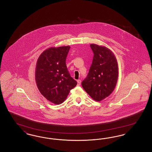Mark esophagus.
Masks as SVG:
<instances>
[{"mask_svg": "<svg viewBox=\"0 0 152 152\" xmlns=\"http://www.w3.org/2000/svg\"><path fill=\"white\" fill-rule=\"evenodd\" d=\"M77 81V86H80V84H81V80H78Z\"/></svg>", "mask_w": 152, "mask_h": 152, "instance_id": "obj_1", "label": "esophagus"}]
</instances>
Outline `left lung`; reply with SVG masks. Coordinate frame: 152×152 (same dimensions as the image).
Segmentation results:
<instances>
[{"instance_id": "obj_1", "label": "left lung", "mask_w": 152, "mask_h": 152, "mask_svg": "<svg viewBox=\"0 0 152 152\" xmlns=\"http://www.w3.org/2000/svg\"><path fill=\"white\" fill-rule=\"evenodd\" d=\"M94 58L87 78L81 85L94 100L100 101L114 91L118 80V68L116 56L106 47L91 44Z\"/></svg>"}]
</instances>
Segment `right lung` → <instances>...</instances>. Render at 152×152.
Instances as JSON below:
<instances>
[{
    "label": "right lung",
    "mask_w": 152,
    "mask_h": 152,
    "mask_svg": "<svg viewBox=\"0 0 152 152\" xmlns=\"http://www.w3.org/2000/svg\"><path fill=\"white\" fill-rule=\"evenodd\" d=\"M69 46L51 47L43 51L36 63L35 80L41 94L55 104L65 101L77 83L71 76L66 65Z\"/></svg>",
    "instance_id": "right-lung-1"
}]
</instances>
